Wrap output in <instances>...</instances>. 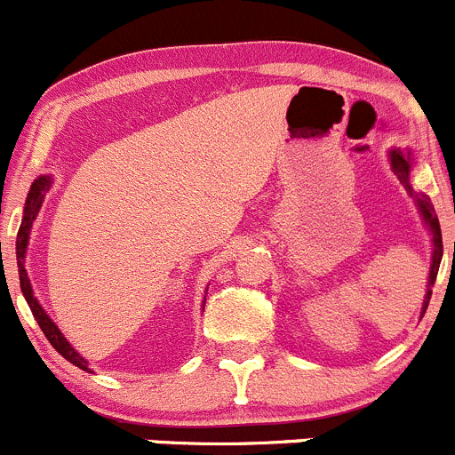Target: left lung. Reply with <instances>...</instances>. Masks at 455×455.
I'll return each instance as SVG.
<instances>
[{"mask_svg":"<svg viewBox=\"0 0 455 455\" xmlns=\"http://www.w3.org/2000/svg\"><path fill=\"white\" fill-rule=\"evenodd\" d=\"M389 164H391V170H394V174L400 179L404 190H407V195L411 196L413 204H416L422 223H425L431 234V265H429V276H427V294H425V300H422V309H420V321H422V316H425L427 312V305H429V299H431V287H434L435 276H438L440 260H443V234H440V223H438V217H435V210L434 205H431L429 196L418 195V192L411 188V181H409V179H411V168H413L411 150H400V148H394V150H389Z\"/></svg>","mask_w":455,"mask_h":455,"instance_id":"8db88e82","label":"left lung"}]
</instances>
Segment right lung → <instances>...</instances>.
I'll return each instance as SVG.
<instances>
[{
	"instance_id": "add662e5",
	"label": "right lung",
	"mask_w": 455,
	"mask_h": 455,
	"mask_svg": "<svg viewBox=\"0 0 455 455\" xmlns=\"http://www.w3.org/2000/svg\"><path fill=\"white\" fill-rule=\"evenodd\" d=\"M51 188H52V177L51 174H42V177L35 179L33 186H30V190H28V196H26L24 217H21L20 232H17V267H20L21 294H24V299H26V303H28L30 312H33L35 321H37V325L42 327V331L46 334V339L51 340L52 347H55L57 352L66 358V361L73 363L75 367H79V370H84V371H90L88 361H85V358L73 347V345L68 343V339L61 334V330L55 325V321H52V318L46 314V309L42 307V303H39L37 296H35L33 285H30L28 272H26V251H28L30 229H33L35 219H37L39 210H42L44 196H46V192L51 190ZM204 307H205V303H204Z\"/></svg>"
}]
</instances>
